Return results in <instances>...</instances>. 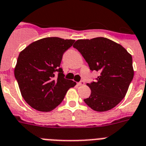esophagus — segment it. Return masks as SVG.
<instances>
[{"label":"esophagus","mask_w":146,"mask_h":146,"mask_svg":"<svg viewBox=\"0 0 146 146\" xmlns=\"http://www.w3.org/2000/svg\"><path fill=\"white\" fill-rule=\"evenodd\" d=\"M77 85H79V86H80V85H85V82H84V81L79 82H78V83H77Z\"/></svg>","instance_id":"esophagus-1"}]
</instances>
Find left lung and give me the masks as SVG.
Returning <instances> with one entry per match:
<instances>
[{
    "label": "left lung",
    "mask_w": 146,
    "mask_h": 146,
    "mask_svg": "<svg viewBox=\"0 0 146 146\" xmlns=\"http://www.w3.org/2000/svg\"><path fill=\"white\" fill-rule=\"evenodd\" d=\"M73 47L81 53L91 70L100 73L97 81L87 84L92 92L84 100L85 104L97 112L117 106L133 78L131 54L122 46L105 37L78 40Z\"/></svg>",
    "instance_id": "8db88e82"
}]
</instances>
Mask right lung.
Returning <instances> with one entry per match:
<instances>
[{
  "mask_svg": "<svg viewBox=\"0 0 146 146\" xmlns=\"http://www.w3.org/2000/svg\"><path fill=\"white\" fill-rule=\"evenodd\" d=\"M74 41L46 37L33 42L19 53L14 74L22 98L32 108L40 112L54 110L67 91L76 85L65 79L60 67L63 54Z\"/></svg>",
  "mask_w": 146,
  "mask_h": 146,
  "instance_id": "right-lung-1",
  "label": "right lung"
}]
</instances>
